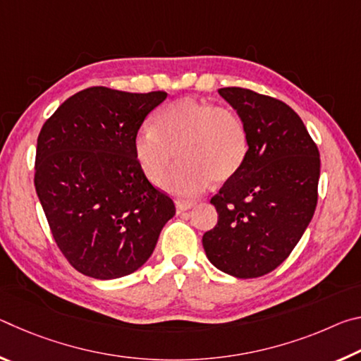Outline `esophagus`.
<instances>
[{
	"label": "esophagus",
	"mask_w": 361,
	"mask_h": 361,
	"mask_svg": "<svg viewBox=\"0 0 361 361\" xmlns=\"http://www.w3.org/2000/svg\"><path fill=\"white\" fill-rule=\"evenodd\" d=\"M175 204H176V209H178L180 212H185V210L192 209V207L195 205L194 200H188V199H178Z\"/></svg>",
	"instance_id": "34e87169"
}]
</instances>
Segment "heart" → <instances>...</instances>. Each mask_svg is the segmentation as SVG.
Masks as SVG:
<instances>
[{"instance_id":"heart-1","label":"heart","mask_w":361,"mask_h":361,"mask_svg":"<svg viewBox=\"0 0 361 361\" xmlns=\"http://www.w3.org/2000/svg\"><path fill=\"white\" fill-rule=\"evenodd\" d=\"M152 126L133 138V156L146 180L161 185L176 152L180 166L164 183L175 194H199L210 181L232 178L248 156L247 124L231 108L185 97L159 109Z\"/></svg>"}]
</instances>
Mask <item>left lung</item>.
I'll return each instance as SVG.
<instances>
[{
    "mask_svg": "<svg viewBox=\"0 0 361 361\" xmlns=\"http://www.w3.org/2000/svg\"><path fill=\"white\" fill-rule=\"evenodd\" d=\"M218 92L245 121L250 149L239 172L210 200L218 223L202 245L219 271L256 279L288 258L312 219L320 152L286 103L242 87Z\"/></svg>",
    "mask_w": 361,
    "mask_h": 361,
    "instance_id": "8db88e82",
    "label": "left lung"
}]
</instances>
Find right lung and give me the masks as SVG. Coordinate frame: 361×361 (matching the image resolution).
Here are the masks:
<instances>
[{"label":"right lung","mask_w":361,"mask_h":361,"mask_svg":"<svg viewBox=\"0 0 361 361\" xmlns=\"http://www.w3.org/2000/svg\"><path fill=\"white\" fill-rule=\"evenodd\" d=\"M162 90L89 87L70 97L38 135L35 188L52 237L84 276L109 280L142 267L175 204L142 173L133 138Z\"/></svg>","instance_id":"add662e5"}]
</instances>
